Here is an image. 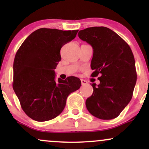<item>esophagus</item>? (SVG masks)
I'll list each match as a JSON object with an SVG mask.
<instances>
[{
	"instance_id": "obj_1",
	"label": "esophagus",
	"mask_w": 149,
	"mask_h": 149,
	"mask_svg": "<svg viewBox=\"0 0 149 149\" xmlns=\"http://www.w3.org/2000/svg\"><path fill=\"white\" fill-rule=\"evenodd\" d=\"M80 81H81V83H82V85H83L88 84V81L84 80V79H81V80H80Z\"/></svg>"
}]
</instances>
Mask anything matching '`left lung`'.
I'll use <instances>...</instances> for the list:
<instances>
[{
    "mask_svg": "<svg viewBox=\"0 0 149 149\" xmlns=\"http://www.w3.org/2000/svg\"><path fill=\"white\" fill-rule=\"evenodd\" d=\"M78 37L93 48L92 77L100 74V83H92L93 93L87 99L88 111L100 119L118 117L130 102L136 82L133 53L128 44L107 27L80 31Z\"/></svg>",
    "mask_w": 149,
    "mask_h": 149,
    "instance_id": "1",
    "label": "left lung"
}]
</instances>
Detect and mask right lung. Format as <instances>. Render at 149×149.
Wrapping results in <instances>:
<instances>
[{"mask_svg":"<svg viewBox=\"0 0 149 149\" xmlns=\"http://www.w3.org/2000/svg\"><path fill=\"white\" fill-rule=\"evenodd\" d=\"M78 31L39 29L26 38L16 53L13 90L22 109L34 120L43 122L59 116L68 96L81 85L74 76L56 80L54 71L61 61V48Z\"/></svg>","mask_w":149,"mask_h":149,"instance_id":"add662e5","label":"right lung"}]
</instances>
